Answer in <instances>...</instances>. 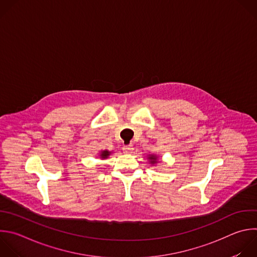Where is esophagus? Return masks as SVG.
Instances as JSON below:
<instances>
[{"label":"esophagus","mask_w":257,"mask_h":257,"mask_svg":"<svg viewBox=\"0 0 257 257\" xmlns=\"http://www.w3.org/2000/svg\"><path fill=\"white\" fill-rule=\"evenodd\" d=\"M122 150H123V152H124L125 154H131V153L133 152L134 148H133V146H132L131 144H129V145H124L123 148H122Z\"/></svg>","instance_id":"34e87169"}]
</instances>
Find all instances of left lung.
Here are the masks:
<instances>
[{
  "instance_id": "left-lung-1",
  "label": "left lung",
  "mask_w": 257,
  "mask_h": 257,
  "mask_svg": "<svg viewBox=\"0 0 257 257\" xmlns=\"http://www.w3.org/2000/svg\"><path fill=\"white\" fill-rule=\"evenodd\" d=\"M147 158L151 165H155L158 162V155H156V154H149L147 156Z\"/></svg>"
}]
</instances>
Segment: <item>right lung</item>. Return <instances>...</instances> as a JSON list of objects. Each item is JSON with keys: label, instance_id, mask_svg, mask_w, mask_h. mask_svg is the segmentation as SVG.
<instances>
[{"label": "right lung", "instance_id": "obj_1", "mask_svg": "<svg viewBox=\"0 0 257 257\" xmlns=\"http://www.w3.org/2000/svg\"><path fill=\"white\" fill-rule=\"evenodd\" d=\"M111 153H112V151H109V150H102L101 152H100V158H102V159H106V158H108L110 155H111Z\"/></svg>", "mask_w": 257, "mask_h": 257}]
</instances>
